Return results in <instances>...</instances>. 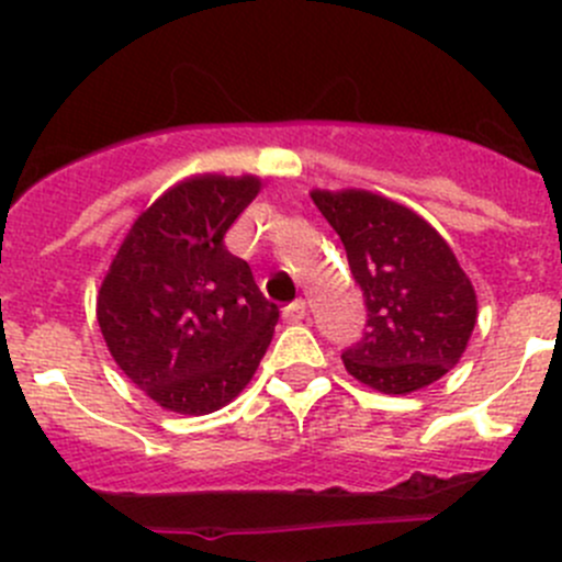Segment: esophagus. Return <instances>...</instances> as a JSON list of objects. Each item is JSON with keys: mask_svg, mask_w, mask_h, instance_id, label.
<instances>
[{"mask_svg": "<svg viewBox=\"0 0 562 562\" xmlns=\"http://www.w3.org/2000/svg\"><path fill=\"white\" fill-rule=\"evenodd\" d=\"M282 317H285V323H302L304 317H307V302L299 299V302L288 304V307L282 310Z\"/></svg>", "mask_w": 562, "mask_h": 562, "instance_id": "esophagus-1", "label": "esophagus"}]
</instances>
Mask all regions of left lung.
Segmentation results:
<instances>
[{
  "label": "left lung",
  "instance_id": "left-lung-1",
  "mask_svg": "<svg viewBox=\"0 0 562 562\" xmlns=\"http://www.w3.org/2000/svg\"><path fill=\"white\" fill-rule=\"evenodd\" d=\"M342 239L367 304V331L342 353L364 386L411 394L462 359L479 302L449 241L424 217L370 190H313Z\"/></svg>",
  "mask_w": 562,
  "mask_h": 562
}]
</instances>
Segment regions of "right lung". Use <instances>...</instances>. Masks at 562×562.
Returning a JSON list of instances; mask_svg holds the SVG:
<instances>
[{"label": "right lung", "mask_w": 562, "mask_h": 562, "mask_svg": "<svg viewBox=\"0 0 562 562\" xmlns=\"http://www.w3.org/2000/svg\"><path fill=\"white\" fill-rule=\"evenodd\" d=\"M258 192L249 173L190 176L138 214L108 266L100 331L119 370L166 411L228 405L274 337L280 310L223 241Z\"/></svg>", "instance_id": "right-lung-1"}]
</instances>
